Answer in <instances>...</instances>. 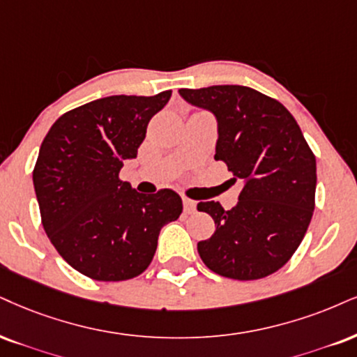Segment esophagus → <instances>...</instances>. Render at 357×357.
<instances>
[{
    "label": "esophagus",
    "instance_id": "esophagus-1",
    "mask_svg": "<svg viewBox=\"0 0 357 357\" xmlns=\"http://www.w3.org/2000/svg\"><path fill=\"white\" fill-rule=\"evenodd\" d=\"M182 202H183V210H185V213H193V212H195L197 202L187 199V197H183Z\"/></svg>",
    "mask_w": 357,
    "mask_h": 357
}]
</instances>
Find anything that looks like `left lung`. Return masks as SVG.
<instances>
[{
    "instance_id": "8db88e82",
    "label": "left lung",
    "mask_w": 357,
    "mask_h": 357,
    "mask_svg": "<svg viewBox=\"0 0 357 357\" xmlns=\"http://www.w3.org/2000/svg\"><path fill=\"white\" fill-rule=\"evenodd\" d=\"M178 94L213 114L215 160L225 162L233 182L243 183L231 210L213 200L197 205L215 222L213 235L197 245L200 258L227 278H265L293 257L310 227L313 152L288 109L252 87L210 86Z\"/></svg>"
}]
</instances>
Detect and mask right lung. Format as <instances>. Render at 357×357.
Listing matches in <instances>:
<instances>
[{
  "instance_id": "add662e5",
  "label": "right lung",
  "mask_w": 357,
  "mask_h": 357,
  "mask_svg": "<svg viewBox=\"0 0 357 357\" xmlns=\"http://www.w3.org/2000/svg\"><path fill=\"white\" fill-rule=\"evenodd\" d=\"M170 96L92 100L57 119L43 140L33 183L44 231L57 253L92 280L139 276L151 265L162 228L182 213L174 190L144 195L119 178Z\"/></svg>"
}]
</instances>
